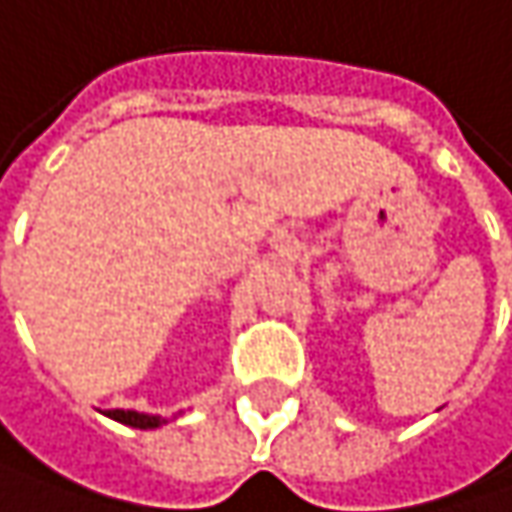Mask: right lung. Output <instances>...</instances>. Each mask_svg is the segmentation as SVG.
<instances>
[{"instance_id":"1","label":"right lung","mask_w":512,"mask_h":512,"mask_svg":"<svg viewBox=\"0 0 512 512\" xmlns=\"http://www.w3.org/2000/svg\"><path fill=\"white\" fill-rule=\"evenodd\" d=\"M107 417H113L116 422H125L130 428H160V417H151V414H139V411H107Z\"/></svg>"}]
</instances>
